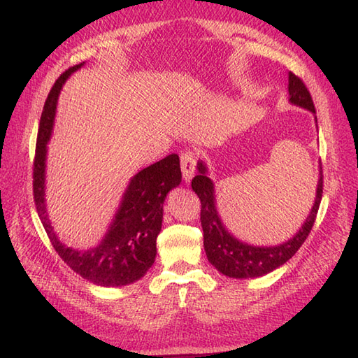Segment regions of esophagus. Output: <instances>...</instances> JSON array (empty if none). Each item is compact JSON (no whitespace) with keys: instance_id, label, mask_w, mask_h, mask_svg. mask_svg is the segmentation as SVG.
<instances>
[{"instance_id":"esophagus-1","label":"esophagus","mask_w":358,"mask_h":358,"mask_svg":"<svg viewBox=\"0 0 358 358\" xmlns=\"http://www.w3.org/2000/svg\"><path fill=\"white\" fill-rule=\"evenodd\" d=\"M195 166H196V157L192 150H185L181 154V171H183V180L191 181L195 173Z\"/></svg>"}]
</instances>
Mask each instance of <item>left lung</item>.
<instances>
[{
    "instance_id": "obj_1",
    "label": "left lung",
    "mask_w": 358,
    "mask_h": 358,
    "mask_svg": "<svg viewBox=\"0 0 358 358\" xmlns=\"http://www.w3.org/2000/svg\"><path fill=\"white\" fill-rule=\"evenodd\" d=\"M289 101L315 113V106L305 83L295 73H289ZM317 121V118H315ZM206 166L199 163V175L192 178V189L201 201L200 222L203 227L204 250L208 260L223 273L232 278H255L266 275L273 269L285 264L289 258L301 248L303 243L315 223L317 212L320 208L323 195V169L320 166V178L317 185V195L309 217L303 223L301 229L291 240L278 246H250L248 243L238 241L226 231L224 224L218 217L215 208L214 183L206 175Z\"/></svg>"
}]
</instances>
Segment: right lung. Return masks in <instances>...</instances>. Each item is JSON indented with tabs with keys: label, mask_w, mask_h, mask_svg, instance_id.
<instances>
[{
	"label": "right lung",
	"mask_w": 358,
	"mask_h": 358,
	"mask_svg": "<svg viewBox=\"0 0 358 358\" xmlns=\"http://www.w3.org/2000/svg\"><path fill=\"white\" fill-rule=\"evenodd\" d=\"M81 66L83 63L69 67L59 75L44 103L34 158L35 208L53 249L69 268L95 285L123 286L140 280L155 262L157 237L163 222V203L167 192L181 181L180 158L177 154H171L135 175L110 229L96 248L83 252L59 243L45 214V144L52 134L59 90L69 75Z\"/></svg>",
	"instance_id": "1"
}]
</instances>
